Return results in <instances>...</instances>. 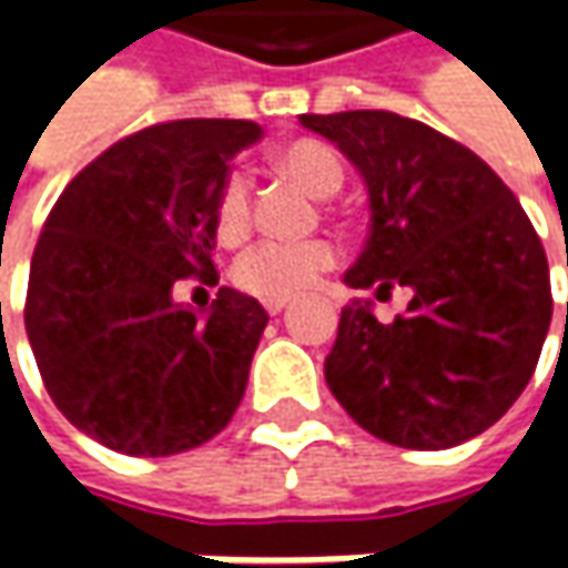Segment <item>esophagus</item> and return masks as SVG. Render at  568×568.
Wrapping results in <instances>:
<instances>
[{"instance_id": "1", "label": "esophagus", "mask_w": 568, "mask_h": 568, "mask_svg": "<svg viewBox=\"0 0 568 568\" xmlns=\"http://www.w3.org/2000/svg\"><path fill=\"white\" fill-rule=\"evenodd\" d=\"M287 303H291V300H265V313H268V316H277V313L287 310Z\"/></svg>"}]
</instances>
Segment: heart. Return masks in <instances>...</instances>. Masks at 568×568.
Masks as SVG:
<instances>
[{"label":"heart","instance_id":"1","mask_svg":"<svg viewBox=\"0 0 568 568\" xmlns=\"http://www.w3.org/2000/svg\"><path fill=\"white\" fill-rule=\"evenodd\" d=\"M274 166L287 173L313 195H335L344 183L341 158L328 144L300 139L274 154ZM214 227L221 240H240L250 230V183L240 170L224 176L214 202ZM341 250L332 240L303 243H258L246 250L233 265V281L240 291L262 300H291L316 287L325 272L338 265Z\"/></svg>","mask_w":568,"mask_h":568}]
</instances>
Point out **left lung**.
I'll use <instances>...</instances> for the list:
<instances>
[{"label":"left lung","mask_w":568,"mask_h":568,"mask_svg":"<svg viewBox=\"0 0 568 568\" xmlns=\"http://www.w3.org/2000/svg\"><path fill=\"white\" fill-rule=\"evenodd\" d=\"M369 189V236L351 287H410L382 325L341 310L325 382L341 407L402 448H452L493 426L535 376L554 316L540 236L470 148L388 110L303 113ZM568 265V255H566Z\"/></svg>","instance_id":"8db88e82"}]
</instances>
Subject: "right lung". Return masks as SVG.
I'll return each instance as SVG.
<instances>
[{"label":"right lung","mask_w":568,"mask_h":568,"mask_svg":"<svg viewBox=\"0 0 568 568\" xmlns=\"http://www.w3.org/2000/svg\"><path fill=\"white\" fill-rule=\"evenodd\" d=\"M246 120H176L110 144L78 173L31 258L24 328L65 420L100 446L164 458L214 439L243 402L268 313L217 291L205 316L173 284H217L214 202Z\"/></svg>","instance_id":"1"}]
</instances>
